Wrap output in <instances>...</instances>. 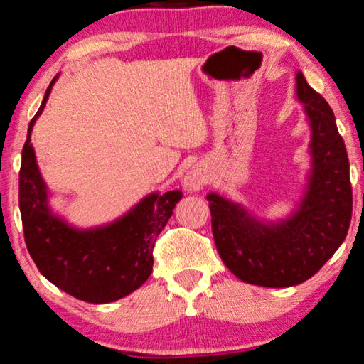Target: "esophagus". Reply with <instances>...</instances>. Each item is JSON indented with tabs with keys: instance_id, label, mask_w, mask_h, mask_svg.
Wrapping results in <instances>:
<instances>
[{
	"instance_id": "1",
	"label": "esophagus",
	"mask_w": 364,
	"mask_h": 364,
	"mask_svg": "<svg viewBox=\"0 0 364 364\" xmlns=\"http://www.w3.org/2000/svg\"><path fill=\"white\" fill-rule=\"evenodd\" d=\"M205 183V172L198 167H192L182 178V187L187 192H198Z\"/></svg>"
}]
</instances>
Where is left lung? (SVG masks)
Listing matches in <instances>:
<instances>
[{
    "instance_id": "left-lung-1",
    "label": "left lung",
    "mask_w": 364,
    "mask_h": 364,
    "mask_svg": "<svg viewBox=\"0 0 364 364\" xmlns=\"http://www.w3.org/2000/svg\"><path fill=\"white\" fill-rule=\"evenodd\" d=\"M295 96L310 127V167L295 207L280 218H265L217 192L207 196L218 255L250 285H300L330 260L350 228V162L335 114L301 71L295 74Z\"/></svg>"
}]
</instances>
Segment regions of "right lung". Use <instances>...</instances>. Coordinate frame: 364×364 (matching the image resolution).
<instances>
[{
    "label": "right lung",
    "instance_id": "1",
    "mask_svg": "<svg viewBox=\"0 0 364 364\" xmlns=\"http://www.w3.org/2000/svg\"><path fill=\"white\" fill-rule=\"evenodd\" d=\"M53 79L28 127L19 171L24 240L41 275L77 300L111 303L131 295L152 273V248L182 198L181 191L151 192L112 222L81 228L51 207L53 193L39 172L33 126L51 94Z\"/></svg>",
    "mask_w": 364,
    "mask_h": 364
}]
</instances>
